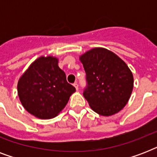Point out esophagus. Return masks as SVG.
Returning <instances> with one entry per match:
<instances>
[{"label":"esophagus","mask_w":157,"mask_h":157,"mask_svg":"<svg viewBox=\"0 0 157 157\" xmlns=\"http://www.w3.org/2000/svg\"><path fill=\"white\" fill-rule=\"evenodd\" d=\"M73 86L76 88V90H78V84L76 83V82H75V83L73 84Z\"/></svg>","instance_id":"obj_1"}]
</instances>
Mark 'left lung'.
Returning a JSON list of instances; mask_svg holds the SVG:
<instances>
[{
	"label": "left lung",
	"mask_w": 157,
	"mask_h": 157,
	"mask_svg": "<svg viewBox=\"0 0 157 157\" xmlns=\"http://www.w3.org/2000/svg\"><path fill=\"white\" fill-rule=\"evenodd\" d=\"M79 59L88 82L83 94L91 109L103 117L123 109L134 88V76L127 64L115 53L102 47L86 51Z\"/></svg>",
	"instance_id": "obj_1"
}]
</instances>
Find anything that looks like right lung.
<instances>
[{
    "instance_id": "obj_1",
    "label": "right lung",
    "mask_w": 157,
    "mask_h": 157,
    "mask_svg": "<svg viewBox=\"0 0 157 157\" xmlns=\"http://www.w3.org/2000/svg\"><path fill=\"white\" fill-rule=\"evenodd\" d=\"M17 89L23 107L39 119L57 117L76 92L59 68V59L51 55L33 61L20 76Z\"/></svg>"
}]
</instances>
